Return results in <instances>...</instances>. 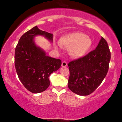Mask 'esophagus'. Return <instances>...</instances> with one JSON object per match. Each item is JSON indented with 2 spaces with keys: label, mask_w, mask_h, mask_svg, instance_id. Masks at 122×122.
Returning a JSON list of instances; mask_svg holds the SVG:
<instances>
[{
  "label": "esophagus",
  "mask_w": 122,
  "mask_h": 122,
  "mask_svg": "<svg viewBox=\"0 0 122 122\" xmlns=\"http://www.w3.org/2000/svg\"><path fill=\"white\" fill-rule=\"evenodd\" d=\"M67 63L66 62V61H63L62 63H61V66L62 67H66V66H67Z\"/></svg>",
  "instance_id": "esophagus-1"
}]
</instances>
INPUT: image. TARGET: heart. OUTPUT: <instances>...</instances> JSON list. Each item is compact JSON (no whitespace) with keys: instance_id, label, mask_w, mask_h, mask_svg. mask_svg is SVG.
<instances>
[{"instance_id":"obj_1","label":"heart","mask_w":122,"mask_h":122,"mask_svg":"<svg viewBox=\"0 0 122 122\" xmlns=\"http://www.w3.org/2000/svg\"><path fill=\"white\" fill-rule=\"evenodd\" d=\"M59 41L61 46L69 49V54L73 58H80L86 56L93 45L91 38L81 32H73L64 35Z\"/></svg>"}]
</instances>
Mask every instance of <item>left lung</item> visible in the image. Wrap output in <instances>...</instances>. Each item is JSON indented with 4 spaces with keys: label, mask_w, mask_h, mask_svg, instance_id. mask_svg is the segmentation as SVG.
<instances>
[{
    "label": "left lung",
    "mask_w": 122,
    "mask_h": 122,
    "mask_svg": "<svg viewBox=\"0 0 122 122\" xmlns=\"http://www.w3.org/2000/svg\"><path fill=\"white\" fill-rule=\"evenodd\" d=\"M111 51L102 37L96 49L68 64V88L79 96H88L101 84L109 69Z\"/></svg>",
    "instance_id": "1"
}]
</instances>
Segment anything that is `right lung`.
Segmentation results:
<instances>
[{
  "instance_id": "add662e5",
  "label": "right lung",
  "mask_w": 122,
  "mask_h": 122,
  "mask_svg": "<svg viewBox=\"0 0 122 122\" xmlns=\"http://www.w3.org/2000/svg\"><path fill=\"white\" fill-rule=\"evenodd\" d=\"M41 36L53 42V34L34 26L20 38L15 51V66L18 78L25 88L33 93L46 91L50 85L49 76L59 69L61 60L50 57L35 43Z\"/></svg>"
}]
</instances>
